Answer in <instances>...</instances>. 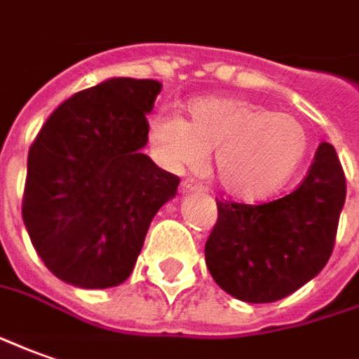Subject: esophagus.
<instances>
[{
	"label": "esophagus",
	"instance_id": "34e87169",
	"mask_svg": "<svg viewBox=\"0 0 359 359\" xmlns=\"http://www.w3.org/2000/svg\"><path fill=\"white\" fill-rule=\"evenodd\" d=\"M180 188H182V192H194V190H202V187L198 184L196 180H192V179L182 180V184H180Z\"/></svg>",
	"mask_w": 359,
	"mask_h": 359
}]
</instances>
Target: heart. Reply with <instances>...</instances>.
<instances>
[{"instance_id": "obj_1", "label": "heart", "mask_w": 359, "mask_h": 359, "mask_svg": "<svg viewBox=\"0 0 359 359\" xmlns=\"http://www.w3.org/2000/svg\"><path fill=\"white\" fill-rule=\"evenodd\" d=\"M188 120L159 112L147 136L157 161L171 171L200 169L214 151V177L233 198L255 202L276 194L307 155L299 120L235 97H204L187 107Z\"/></svg>"}]
</instances>
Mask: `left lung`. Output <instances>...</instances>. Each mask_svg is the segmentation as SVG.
Returning a JSON list of instances; mask_svg holds the SVG:
<instances>
[{
  "mask_svg": "<svg viewBox=\"0 0 359 359\" xmlns=\"http://www.w3.org/2000/svg\"><path fill=\"white\" fill-rule=\"evenodd\" d=\"M344 200V171L327 142L290 194L258 205L217 200V222L205 241L215 284L247 303L278 302L299 290L332 255Z\"/></svg>",
  "mask_w": 359,
  "mask_h": 359,
  "instance_id": "8db88e82",
  "label": "left lung"
}]
</instances>
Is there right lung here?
<instances>
[{
  "mask_svg": "<svg viewBox=\"0 0 359 359\" xmlns=\"http://www.w3.org/2000/svg\"><path fill=\"white\" fill-rule=\"evenodd\" d=\"M161 83L112 77L75 93L40 128L22 222L52 274L85 290L122 284L180 179L142 154Z\"/></svg>",
  "mask_w": 359,
  "mask_h": 359,
  "instance_id": "right-lung-1",
  "label": "right lung"
}]
</instances>
